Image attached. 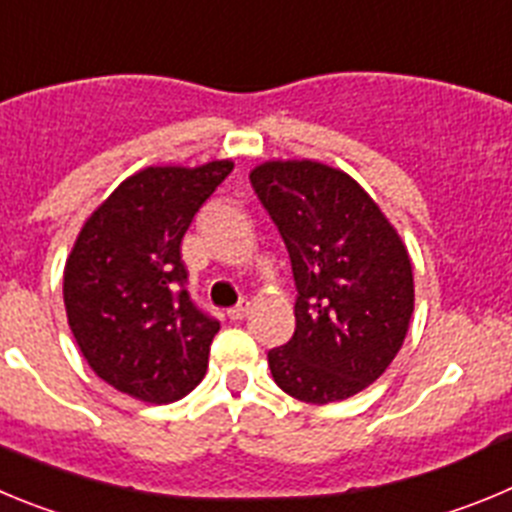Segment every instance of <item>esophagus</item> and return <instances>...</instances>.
<instances>
[{
  "mask_svg": "<svg viewBox=\"0 0 512 512\" xmlns=\"http://www.w3.org/2000/svg\"><path fill=\"white\" fill-rule=\"evenodd\" d=\"M247 313H250V301H242V303H237V306L229 308L227 316H229V319L239 321V319H245Z\"/></svg>",
  "mask_w": 512,
  "mask_h": 512,
  "instance_id": "1",
  "label": "esophagus"
}]
</instances>
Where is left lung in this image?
<instances>
[{"label":"left lung","mask_w":512,"mask_h":512,"mask_svg":"<svg viewBox=\"0 0 512 512\" xmlns=\"http://www.w3.org/2000/svg\"><path fill=\"white\" fill-rule=\"evenodd\" d=\"M296 280V331L267 352L278 388L303 403L357 395L388 370L413 316V265L388 216L344 170L267 160L250 173Z\"/></svg>","instance_id":"8db88e82"}]
</instances>
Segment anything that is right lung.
Instances as JSON below:
<instances>
[{
    "label": "right lung",
    "mask_w": 512,
    "mask_h": 512,
    "mask_svg": "<svg viewBox=\"0 0 512 512\" xmlns=\"http://www.w3.org/2000/svg\"><path fill=\"white\" fill-rule=\"evenodd\" d=\"M232 160L150 165L86 219L63 270L68 326L91 370L142 403H173L206 375L219 321L186 290L183 234Z\"/></svg>",
    "instance_id": "add662e5"
}]
</instances>
